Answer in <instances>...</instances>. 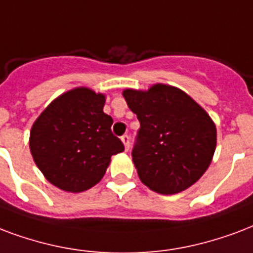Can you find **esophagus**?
Wrapping results in <instances>:
<instances>
[{"instance_id": "esophagus-1", "label": "esophagus", "mask_w": 253, "mask_h": 253, "mask_svg": "<svg viewBox=\"0 0 253 253\" xmlns=\"http://www.w3.org/2000/svg\"><path fill=\"white\" fill-rule=\"evenodd\" d=\"M121 139H122L123 144H125V150L128 151V148H130V136L128 135H123Z\"/></svg>"}]
</instances>
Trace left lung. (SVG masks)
<instances>
[{"mask_svg":"<svg viewBox=\"0 0 253 253\" xmlns=\"http://www.w3.org/2000/svg\"><path fill=\"white\" fill-rule=\"evenodd\" d=\"M140 122L134 162L143 184L172 195L196 183L211 165L216 126L207 111L180 88L157 84L143 90H123Z\"/></svg>","mask_w":253,"mask_h":253,"instance_id":"1","label":"left lung"}]
</instances>
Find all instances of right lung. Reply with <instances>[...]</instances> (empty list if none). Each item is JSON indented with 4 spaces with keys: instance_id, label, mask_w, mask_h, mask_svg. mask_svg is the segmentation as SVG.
<instances>
[{
    "instance_id": "obj_1",
    "label": "right lung",
    "mask_w": 253,
    "mask_h": 253,
    "mask_svg": "<svg viewBox=\"0 0 253 253\" xmlns=\"http://www.w3.org/2000/svg\"><path fill=\"white\" fill-rule=\"evenodd\" d=\"M106 96L77 87L55 98L33 123L29 147L47 180L67 192H82L99 182L113 155L125 146L111 132L103 113Z\"/></svg>"
}]
</instances>
